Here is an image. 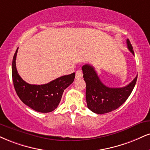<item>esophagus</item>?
Listing matches in <instances>:
<instances>
[{
	"label": "esophagus",
	"instance_id": "obj_1",
	"mask_svg": "<svg viewBox=\"0 0 150 150\" xmlns=\"http://www.w3.org/2000/svg\"><path fill=\"white\" fill-rule=\"evenodd\" d=\"M82 76H83L82 70L81 69L77 70L76 71V73H75V79H77V80H79V79L82 78Z\"/></svg>",
	"mask_w": 150,
	"mask_h": 150
}]
</instances>
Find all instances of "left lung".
<instances>
[{
  "instance_id": "8db88e82",
  "label": "left lung",
  "mask_w": 150,
  "mask_h": 150,
  "mask_svg": "<svg viewBox=\"0 0 150 150\" xmlns=\"http://www.w3.org/2000/svg\"><path fill=\"white\" fill-rule=\"evenodd\" d=\"M127 47L134 55L129 40ZM83 77L86 82V100L87 107L96 114H105L115 110L124 103L132 92L138 75L128 85L121 88H110L103 84L94 68L89 64L82 66Z\"/></svg>"
}]
</instances>
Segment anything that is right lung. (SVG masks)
Masks as SVG:
<instances>
[{"label": "right lung", "instance_id": "1", "mask_svg": "<svg viewBox=\"0 0 150 150\" xmlns=\"http://www.w3.org/2000/svg\"><path fill=\"white\" fill-rule=\"evenodd\" d=\"M17 50L14 53L12 65L14 87L19 98L25 105L39 112L54 110L61 101L64 90L73 82L75 73L64 75L45 84H30L22 80L16 68Z\"/></svg>", "mask_w": 150, "mask_h": 150}]
</instances>
